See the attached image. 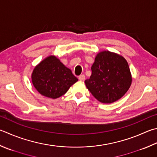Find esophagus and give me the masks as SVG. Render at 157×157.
<instances>
[{
    "label": "esophagus",
    "mask_w": 157,
    "mask_h": 157,
    "mask_svg": "<svg viewBox=\"0 0 157 157\" xmlns=\"http://www.w3.org/2000/svg\"><path fill=\"white\" fill-rule=\"evenodd\" d=\"M78 79L80 80V81H85V76L84 75H80V76H78Z\"/></svg>",
    "instance_id": "1"
}]
</instances>
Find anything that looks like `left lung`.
Listing matches in <instances>:
<instances>
[{
	"label": "left lung",
	"mask_w": 157,
	"mask_h": 157,
	"mask_svg": "<svg viewBox=\"0 0 157 157\" xmlns=\"http://www.w3.org/2000/svg\"><path fill=\"white\" fill-rule=\"evenodd\" d=\"M85 82L98 101L108 104L124 95L131 87L132 76L122 56L105 51L97 54L91 66V75Z\"/></svg>",
	"instance_id": "left-lung-1"
}]
</instances>
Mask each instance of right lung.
<instances>
[{
  "instance_id": "1",
  "label": "right lung",
  "mask_w": 157,
  "mask_h": 157,
  "mask_svg": "<svg viewBox=\"0 0 157 157\" xmlns=\"http://www.w3.org/2000/svg\"><path fill=\"white\" fill-rule=\"evenodd\" d=\"M31 78L33 85L38 92L52 99L63 96L78 81L71 70L52 55L44 59L35 66Z\"/></svg>"
}]
</instances>
